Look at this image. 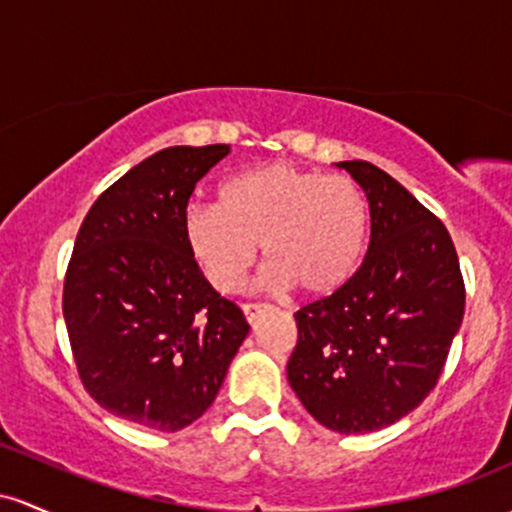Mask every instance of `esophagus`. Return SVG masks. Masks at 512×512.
<instances>
[{"instance_id":"1","label":"esophagus","mask_w":512,"mask_h":512,"mask_svg":"<svg viewBox=\"0 0 512 512\" xmlns=\"http://www.w3.org/2000/svg\"><path fill=\"white\" fill-rule=\"evenodd\" d=\"M241 309H244V317H246V321H249V324H254V321L258 319V314H261L263 309H266V304L246 302V304H241Z\"/></svg>"}]
</instances>
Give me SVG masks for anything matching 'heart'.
<instances>
[{"instance_id": "obj_1", "label": "heart", "mask_w": 512, "mask_h": 512, "mask_svg": "<svg viewBox=\"0 0 512 512\" xmlns=\"http://www.w3.org/2000/svg\"><path fill=\"white\" fill-rule=\"evenodd\" d=\"M188 254L212 287L234 292L261 254L263 283L324 297L358 273L370 241V203L348 176L263 164L229 176L217 205L181 215Z\"/></svg>"}]
</instances>
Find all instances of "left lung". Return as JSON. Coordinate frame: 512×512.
<instances>
[{"instance_id": "1", "label": "left lung", "mask_w": 512, "mask_h": 512, "mask_svg": "<svg viewBox=\"0 0 512 512\" xmlns=\"http://www.w3.org/2000/svg\"><path fill=\"white\" fill-rule=\"evenodd\" d=\"M370 203V244L341 290L295 314L292 392L336 433L392 426L438 384L464 317L450 232L370 162H338Z\"/></svg>"}]
</instances>
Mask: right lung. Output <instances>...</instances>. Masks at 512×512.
Segmentation results:
<instances>
[{
    "label": "right lung",
    "mask_w": 512,
    "mask_h": 512,
    "mask_svg": "<svg viewBox=\"0 0 512 512\" xmlns=\"http://www.w3.org/2000/svg\"><path fill=\"white\" fill-rule=\"evenodd\" d=\"M229 145L166 147L99 195L79 227L62 314L96 404L149 430L198 421L249 324L188 254L181 215Z\"/></svg>",
    "instance_id": "right-lung-1"
}]
</instances>
